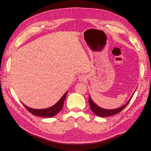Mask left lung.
Instances as JSON below:
<instances>
[{"mask_svg": "<svg viewBox=\"0 0 151 151\" xmlns=\"http://www.w3.org/2000/svg\"><path fill=\"white\" fill-rule=\"evenodd\" d=\"M67 93V91L63 95V96L58 101V103H56L54 105L47 108L37 109L31 108L24 104L23 105L24 106V107L29 112H30L31 114H32L34 116L45 117H51L56 115L62 110L63 105V102H64V100L65 99Z\"/></svg>", "mask_w": 151, "mask_h": 151, "instance_id": "1", "label": "left lung"}]
</instances>
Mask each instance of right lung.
<instances>
[{"label":"right lung","mask_w":151,"mask_h":151,"mask_svg":"<svg viewBox=\"0 0 151 151\" xmlns=\"http://www.w3.org/2000/svg\"><path fill=\"white\" fill-rule=\"evenodd\" d=\"M130 100L131 99L129 100L127 103L126 105H124L123 106L116 108V109H106L101 108L98 106L96 104H95V103H93L90 98L89 99V102L90 108L91 110L96 115L100 117H108V116H111L115 115L119 113H120L121 111L124 109L125 107L128 105Z\"/></svg>","instance_id":"add662e5"}]
</instances>
